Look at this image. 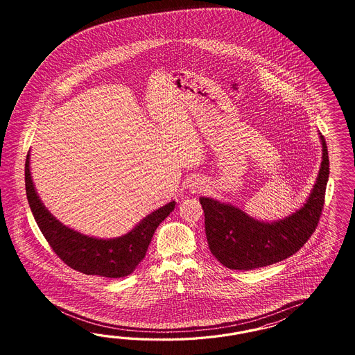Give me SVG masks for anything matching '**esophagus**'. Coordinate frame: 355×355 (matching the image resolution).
Here are the masks:
<instances>
[{"label": "esophagus", "instance_id": "1", "mask_svg": "<svg viewBox=\"0 0 355 355\" xmlns=\"http://www.w3.org/2000/svg\"><path fill=\"white\" fill-rule=\"evenodd\" d=\"M202 190H203V184L200 182H195L193 183V186H191V193H202Z\"/></svg>", "mask_w": 355, "mask_h": 355}]
</instances>
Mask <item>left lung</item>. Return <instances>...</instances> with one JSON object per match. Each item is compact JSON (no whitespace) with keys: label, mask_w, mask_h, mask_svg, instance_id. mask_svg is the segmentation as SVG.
<instances>
[{"label":"left lung","mask_w":355,"mask_h":355,"mask_svg":"<svg viewBox=\"0 0 355 355\" xmlns=\"http://www.w3.org/2000/svg\"><path fill=\"white\" fill-rule=\"evenodd\" d=\"M322 164L311 193L301 208L275 221L258 220L243 209L212 198H199L205 211V236L209 250L226 268L248 270L289 258L309 241L322 215L329 159L325 139Z\"/></svg>","instance_id":"left-lung-1"}]
</instances>
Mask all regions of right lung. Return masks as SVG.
<instances>
[{
	"label": "right lung",
	"mask_w": 355,
	"mask_h": 355,
	"mask_svg": "<svg viewBox=\"0 0 355 355\" xmlns=\"http://www.w3.org/2000/svg\"><path fill=\"white\" fill-rule=\"evenodd\" d=\"M30 159L31 155L28 152L24 168L28 205L39 229L60 259L70 268L86 275L119 279L132 273L146 257L155 230L174 211L175 202L172 200L146 216L123 236H87L64 225L44 205L33 184Z\"/></svg>",
	"instance_id": "1"
}]
</instances>
